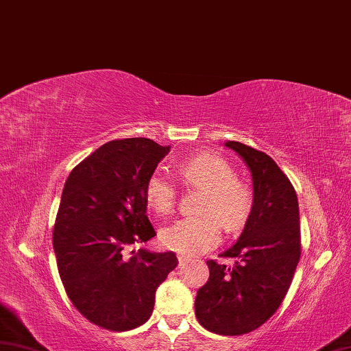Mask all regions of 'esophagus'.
Wrapping results in <instances>:
<instances>
[{"label":"esophagus","instance_id":"34e87169","mask_svg":"<svg viewBox=\"0 0 351 351\" xmlns=\"http://www.w3.org/2000/svg\"><path fill=\"white\" fill-rule=\"evenodd\" d=\"M189 263V258L184 256V255H178V266H184V264Z\"/></svg>","mask_w":351,"mask_h":351}]
</instances>
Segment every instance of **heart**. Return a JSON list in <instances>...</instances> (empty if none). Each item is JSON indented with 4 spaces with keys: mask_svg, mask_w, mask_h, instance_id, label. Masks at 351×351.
Masks as SVG:
<instances>
[{
    "mask_svg": "<svg viewBox=\"0 0 351 351\" xmlns=\"http://www.w3.org/2000/svg\"><path fill=\"white\" fill-rule=\"evenodd\" d=\"M178 174L189 186L203 189L198 210L203 214L183 217L160 234L165 247L184 256H194L217 246L221 240V223L229 230L240 228L252 208V191L235 178V171L223 157L210 153L197 154L178 163ZM176 184L156 171L145 184L147 206L158 215L174 209Z\"/></svg>",
    "mask_w": 351,
    "mask_h": 351,
    "instance_id": "1",
    "label": "heart"
}]
</instances>
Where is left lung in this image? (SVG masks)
<instances>
[{
  "label": "left lung",
  "instance_id": "left-lung-1",
  "mask_svg": "<svg viewBox=\"0 0 351 351\" xmlns=\"http://www.w3.org/2000/svg\"><path fill=\"white\" fill-rule=\"evenodd\" d=\"M250 171L254 202L241 235L221 256L232 267L208 261L209 280L198 289L195 316L209 332L238 336L272 316L286 296L301 256L298 198L272 157L228 141Z\"/></svg>",
  "mask_w": 351,
  "mask_h": 351
}]
</instances>
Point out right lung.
Returning <instances> with one entry per match:
<instances>
[{"mask_svg":"<svg viewBox=\"0 0 351 351\" xmlns=\"http://www.w3.org/2000/svg\"><path fill=\"white\" fill-rule=\"evenodd\" d=\"M169 149L145 137L111 141L64 184L53 229L59 276L73 306L111 332L149 319L157 287L178 263L174 252L133 249L156 235L145 184Z\"/></svg>","mask_w":351,"mask_h":351,"instance_id":"add662e5","label":"right lung"}]
</instances>
